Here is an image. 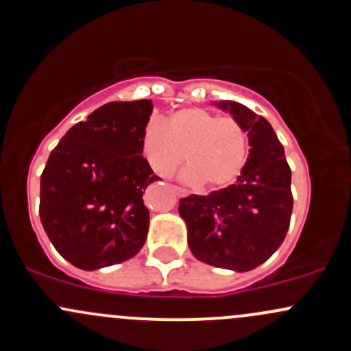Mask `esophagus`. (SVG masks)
<instances>
[{"instance_id":"obj_1","label":"esophagus","mask_w":351,"mask_h":351,"mask_svg":"<svg viewBox=\"0 0 351 351\" xmlns=\"http://www.w3.org/2000/svg\"><path fill=\"white\" fill-rule=\"evenodd\" d=\"M173 190H175V193H176V197H185L186 195V190H183V188H180V186H173Z\"/></svg>"}]
</instances>
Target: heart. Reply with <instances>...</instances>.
I'll return each mask as SVG.
<instances>
[{
	"mask_svg": "<svg viewBox=\"0 0 351 351\" xmlns=\"http://www.w3.org/2000/svg\"><path fill=\"white\" fill-rule=\"evenodd\" d=\"M141 147L156 175L171 176L185 153L186 183L222 188L234 183L245 168L249 136L235 117H220L204 108H183L165 124H147Z\"/></svg>",
	"mask_w": 351,
	"mask_h": 351,
	"instance_id": "heart-1",
	"label": "heart"
}]
</instances>
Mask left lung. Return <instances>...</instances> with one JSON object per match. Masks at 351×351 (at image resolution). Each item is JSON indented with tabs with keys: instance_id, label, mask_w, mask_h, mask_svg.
Listing matches in <instances>:
<instances>
[{
	"instance_id": "8db88e82",
	"label": "left lung",
	"mask_w": 351,
	"mask_h": 351,
	"mask_svg": "<svg viewBox=\"0 0 351 351\" xmlns=\"http://www.w3.org/2000/svg\"><path fill=\"white\" fill-rule=\"evenodd\" d=\"M241 121L250 151L241 176L208 195L180 200L188 247L202 263L245 272L261 265L279 249L293 213L291 168L274 129L239 102H219Z\"/></svg>"
}]
</instances>
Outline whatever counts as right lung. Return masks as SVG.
<instances>
[{
	"label": "right lung",
	"mask_w": 351,
	"mask_h": 351,
	"mask_svg": "<svg viewBox=\"0 0 351 351\" xmlns=\"http://www.w3.org/2000/svg\"><path fill=\"white\" fill-rule=\"evenodd\" d=\"M153 102H109L65 132L40 178V220L64 259L84 271L131 259L145 245L143 193L160 180L143 158Z\"/></svg>",
	"instance_id": "obj_1"
}]
</instances>
